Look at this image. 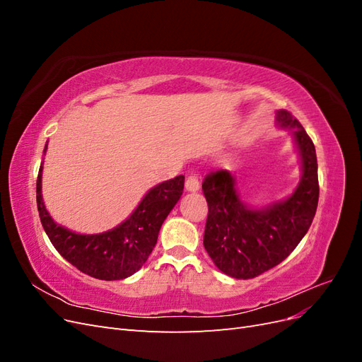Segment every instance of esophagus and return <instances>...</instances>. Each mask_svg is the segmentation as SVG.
I'll return each instance as SVG.
<instances>
[{"label":"esophagus","mask_w":362,"mask_h":362,"mask_svg":"<svg viewBox=\"0 0 362 362\" xmlns=\"http://www.w3.org/2000/svg\"><path fill=\"white\" fill-rule=\"evenodd\" d=\"M201 182H199V175L198 173H190L187 178H185V189L189 192L199 190Z\"/></svg>","instance_id":"34e87169"}]
</instances>
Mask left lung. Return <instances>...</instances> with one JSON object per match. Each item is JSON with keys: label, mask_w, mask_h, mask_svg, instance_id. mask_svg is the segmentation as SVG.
Returning <instances> with one entry per match:
<instances>
[{"label": "left lung", "mask_w": 362, "mask_h": 362, "mask_svg": "<svg viewBox=\"0 0 362 362\" xmlns=\"http://www.w3.org/2000/svg\"><path fill=\"white\" fill-rule=\"evenodd\" d=\"M281 127L294 128L303 175L284 202L250 210L238 198L231 173L210 172L202 181L208 204L204 247L217 269L237 279H250L286 259L308 231L319 204L315 148L290 112L279 110Z\"/></svg>", "instance_id": "1"}]
</instances>
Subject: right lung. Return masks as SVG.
I'll list each match as a JSON object with an SVG mask.
<instances>
[{
	"label": "right lung",
	"mask_w": 362,
	"mask_h": 362,
	"mask_svg": "<svg viewBox=\"0 0 362 362\" xmlns=\"http://www.w3.org/2000/svg\"><path fill=\"white\" fill-rule=\"evenodd\" d=\"M182 190V175L156 185L124 223L93 235L75 234L52 221L42 201V166L37 175L36 199L42 226L59 254L86 275L117 281L131 276L145 264L157 243L164 218L180 201Z\"/></svg>",
	"instance_id": "1"
}]
</instances>
